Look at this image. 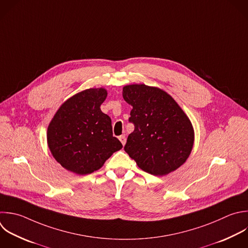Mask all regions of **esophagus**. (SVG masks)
Here are the masks:
<instances>
[{
    "label": "esophagus",
    "instance_id": "esophagus-1",
    "mask_svg": "<svg viewBox=\"0 0 248 248\" xmlns=\"http://www.w3.org/2000/svg\"><path fill=\"white\" fill-rule=\"evenodd\" d=\"M119 140L121 141V143H122L123 145H125V143H126V137H125V136H120V137H119Z\"/></svg>",
    "mask_w": 248,
    "mask_h": 248
}]
</instances>
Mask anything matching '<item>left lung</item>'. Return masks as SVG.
Segmentation results:
<instances>
[{
    "instance_id": "8db88e82",
    "label": "left lung",
    "mask_w": 248,
    "mask_h": 248,
    "mask_svg": "<svg viewBox=\"0 0 248 248\" xmlns=\"http://www.w3.org/2000/svg\"><path fill=\"white\" fill-rule=\"evenodd\" d=\"M122 95L133 107L129 121L135 126L124 150L139 168L162 176L183 165L193 148L194 129L171 96L145 84L124 86Z\"/></svg>"
}]
</instances>
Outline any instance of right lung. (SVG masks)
I'll list each match as a JSON object with an SVG mask.
<instances>
[{
    "label": "right lung",
    "mask_w": 248,
    "mask_h": 248,
    "mask_svg": "<svg viewBox=\"0 0 248 248\" xmlns=\"http://www.w3.org/2000/svg\"><path fill=\"white\" fill-rule=\"evenodd\" d=\"M108 96L91 88L68 99L47 128V144L55 160L77 174L91 173L122 148L112 135L111 119L100 107Z\"/></svg>",
    "instance_id": "add662e5"
}]
</instances>
